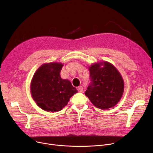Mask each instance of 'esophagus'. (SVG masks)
Segmentation results:
<instances>
[{
	"instance_id": "34e87169",
	"label": "esophagus",
	"mask_w": 153,
	"mask_h": 153,
	"mask_svg": "<svg viewBox=\"0 0 153 153\" xmlns=\"http://www.w3.org/2000/svg\"><path fill=\"white\" fill-rule=\"evenodd\" d=\"M77 89L78 92H82L83 91V87H82L81 85V86L78 87Z\"/></svg>"
}]
</instances>
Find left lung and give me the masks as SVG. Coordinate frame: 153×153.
<instances>
[{
    "label": "left lung",
    "mask_w": 153,
    "mask_h": 153,
    "mask_svg": "<svg viewBox=\"0 0 153 153\" xmlns=\"http://www.w3.org/2000/svg\"><path fill=\"white\" fill-rule=\"evenodd\" d=\"M89 71L91 83L85 95L98 108L114 107L124 91V82L118 71L111 63L104 61L92 64Z\"/></svg>",
    "instance_id": "obj_1"
}]
</instances>
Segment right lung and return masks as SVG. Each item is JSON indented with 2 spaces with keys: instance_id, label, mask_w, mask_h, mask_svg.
<instances>
[{
  "instance_id": "obj_1",
  "label": "right lung",
  "mask_w": 153,
  "mask_h": 153,
  "mask_svg": "<svg viewBox=\"0 0 153 153\" xmlns=\"http://www.w3.org/2000/svg\"><path fill=\"white\" fill-rule=\"evenodd\" d=\"M63 64H44L32 78L31 94L38 106L48 111H58L65 107L70 98L77 92L69 80L62 79L60 72Z\"/></svg>"
}]
</instances>
